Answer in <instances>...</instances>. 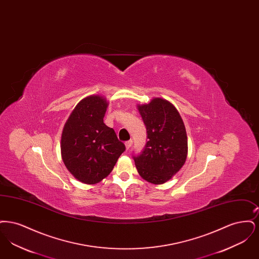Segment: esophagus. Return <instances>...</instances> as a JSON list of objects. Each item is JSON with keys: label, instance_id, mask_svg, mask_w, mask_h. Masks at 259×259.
I'll use <instances>...</instances> for the list:
<instances>
[{"label": "esophagus", "instance_id": "obj_1", "mask_svg": "<svg viewBox=\"0 0 259 259\" xmlns=\"http://www.w3.org/2000/svg\"><path fill=\"white\" fill-rule=\"evenodd\" d=\"M132 145H133V140H129V141H127V142L125 143V146H126L127 149H129V148H131Z\"/></svg>", "mask_w": 259, "mask_h": 259}]
</instances>
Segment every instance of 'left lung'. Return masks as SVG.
<instances>
[{
	"mask_svg": "<svg viewBox=\"0 0 259 259\" xmlns=\"http://www.w3.org/2000/svg\"><path fill=\"white\" fill-rule=\"evenodd\" d=\"M147 128L148 142L144 149L133 154L137 170L148 183L161 185L184 166L187 155L185 124L171 103L153 99L139 106Z\"/></svg>",
	"mask_w": 259,
	"mask_h": 259,
	"instance_id": "left-lung-1",
	"label": "left lung"
}]
</instances>
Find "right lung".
<instances>
[{"label": "right lung", "instance_id": "add662e5", "mask_svg": "<svg viewBox=\"0 0 259 259\" xmlns=\"http://www.w3.org/2000/svg\"><path fill=\"white\" fill-rule=\"evenodd\" d=\"M108 104L100 96L81 100L65 124L62 158L76 180L94 185L112 171L125 150L112 128L104 123Z\"/></svg>", "mask_w": 259, "mask_h": 259}]
</instances>
